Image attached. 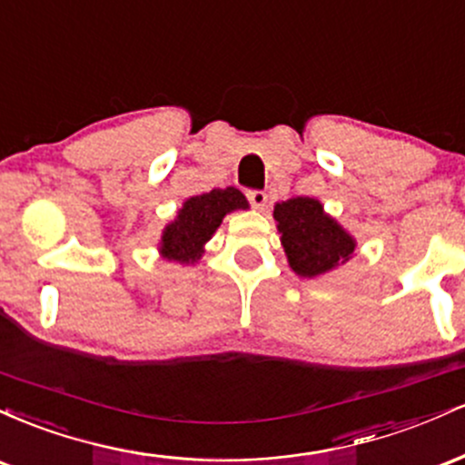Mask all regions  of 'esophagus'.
<instances>
[{"label": "esophagus", "mask_w": 465, "mask_h": 465, "mask_svg": "<svg viewBox=\"0 0 465 465\" xmlns=\"http://www.w3.org/2000/svg\"><path fill=\"white\" fill-rule=\"evenodd\" d=\"M247 199L251 205L255 207V210H262V207L266 205V201H269V196H266L264 190H249Z\"/></svg>", "instance_id": "1"}]
</instances>
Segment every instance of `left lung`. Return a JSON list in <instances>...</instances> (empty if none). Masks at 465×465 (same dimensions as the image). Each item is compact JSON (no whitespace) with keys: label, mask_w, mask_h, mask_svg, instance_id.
<instances>
[{"label":"left lung","mask_w":465,"mask_h":465,"mask_svg":"<svg viewBox=\"0 0 465 465\" xmlns=\"http://www.w3.org/2000/svg\"><path fill=\"white\" fill-rule=\"evenodd\" d=\"M273 218L288 264L300 277L323 275L354 255L356 240L325 214L317 199L297 196L277 203Z\"/></svg>","instance_id":"left-lung-1"}]
</instances>
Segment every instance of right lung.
<instances>
[{"label": "right lung", "instance_id": "obj_1", "mask_svg": "<svg viewBox=\"0 0 465 465\" xmlns=\"http://www.w3.org/2000/svg\"><path fill=\"white\" fill-rule=\"evenodd\" d=\"M247 199L236 188L212 190L192 196L177 212V218L165 225L159 251L165 260H174L181 264L196 262L203 253V244L214 236L223 218L229 212L247 210Z\"/></svg>", "mask_w": 465, "mask_h": 465}]
</instances>
